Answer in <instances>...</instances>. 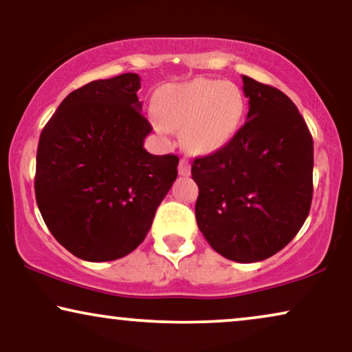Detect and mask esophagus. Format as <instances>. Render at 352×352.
I'll return each instance as SVG.
<instances>
[{
	"label": "esophagus",
	"instance_id": "1",
	"mask_svg": "<svg viewBox=\"0 0 352 352\" xmlns=\"http://www.w3.org/2000/svg\"><path fill=\"white\" fill-rule=\"evenodd\" d=\"M177 171H179L181 176H189L190 175V165L186 158H181L179 166H177Z\"/></svg>",
	"mask_w": 352,
	"mask_h": 352
}]
</instances>
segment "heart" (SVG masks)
<instances>
[{"label": "heart", "mask_w": 352, "mask_h": 352, "mask_svg": "<svg viewBox=\"0 0 352 352\" xmlns=\"http://www.w3.org/2000/svg\"><path fill=\"white\" fill-rule=\"evenodd\" d=\"M245 110L239 88L224 81L195 80L171 85L157 99V126L184 129L182 142L192 153L218 151L237 131Z\"/></svg>", "instance_id": "b5f03b06"}]
</instances>
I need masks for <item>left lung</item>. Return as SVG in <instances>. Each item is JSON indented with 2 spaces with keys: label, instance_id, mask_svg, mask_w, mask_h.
<instances>
[{
  "label": "left lung",
  "instance_id": "8db88e82",
  "mask_svg": "<svg viewBox=\"0 0 352 352\" xmlns=\"http://www.w3.org/2000/svg\"><path fill=\"white\" fill-rule=\"evenodd\" d=\"M242 80L247 122L219 151L195 158L192 179L197 224L210 247L256 263L287 247L309 214L314 142L288 96Z\"/></svg>",
  "mask_w": 352,
  "mask_h": 352
}]
</instances>
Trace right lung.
<instances>
[{"label":"right lung","instance_id":"obj_1","mask_svg":"<svg viewBox=\"0 0 352 352\" xmlns=\"http://www.w3.org/2000/svg\"><path fill=\"white\" fill-rule=\"evenodd\" d=\"M141 78L96 80L62 100L43 128L35 195L47 229L85 261L136 250L177 176L176 155H152L138 99Z\"/></svg>","mask_w":352,"mask_h":352}]
</instances>
